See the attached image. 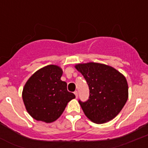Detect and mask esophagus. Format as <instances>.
<instances>
[{"label":"esophagus","instance_id":"34e87169","mask_svg":"<svg viewBox=\"0 0 148 148\" xmlns=\"http://www.w3.org/2000/svg\"><path fill=\"white\" fill-rule=\"evenodd\" d=\"M74 95H75V97H76V98H77V97H78V94H77V91H74Z\"/></svg>","mask_w":148,"mask_h":148}]
</instances>
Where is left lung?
<instances>
[{
	"label": "left lung",
	"instance_id": "8db88e82",
	"mask_svg": "<svg viewBox=\"0 0 148 148\" xmlns=\"http://www.w3.org/2000/svg\"><path fill=\"white\" fill-rule=\"evenodd\" d=\"M87 81L89 99L79 101L84 114L96 124L114 119L128 98V85L125 77L114 67L99 63L75 65Z\"/></svg>",
	"mask_w": 148,
	"mask_h": 148
}]
</instances>
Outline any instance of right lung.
<instances>
[{"label":"right lung","instance_id":"obj_1","mask_svg":"<svg viewBox=\"0 0 148 148\" xmlns=\"http://www.w3.org/2000/svg\"><path fill=\"white\" fill-rule=\"evenodd\" d=\"M63 71L57 65H47L38 70L27 80L22 98L27 111L37 121H55L64 112L67 103L75 98L67 91V83L60 77Z\"/></svg>","mask_w":148,"mask_h":148}]
</instances>
